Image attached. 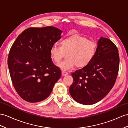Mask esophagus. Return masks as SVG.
<instances>
[{
  "instance_id": "34e87169",
  "label": "esophagus",
  "mask_w": 128,
  "mask_h": 128,
  "mask_svg": "<svg viewBox=\"0 0 128 128\" xmlns=\"http://www.w3.org/2000/svg\"><path fill=\"white\" fill-rule=\"evenodd\" d=\"M61 74H62V76H66L67 75H68V73L67 72L64 71V70H62V71Z\"/></svg>"
}]
</instances>
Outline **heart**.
<instances>
[{"label":"heart","instance_id":"obj_1","mask_svg":"<svg viewBox=\"0 0 128 128\" xmlns=\"http://www.w3.org/2000/svg\"><path fill=\"white\" fill-rule=\"evenodd\" d=\"M61 46L56 43L49 49L50 58L55 62H58L67 52V59L58 64L64 70H72L76 66L84 67L88 65L94 58L96 51V44L85 37L73 35L65 37L61 40Z\"/></svg>","mask_w":128,"mask_h":128}]
</instances>
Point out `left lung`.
Listing matches in <instances>:
<instances>
[{
	"instance_id": "left-lung-1",
	"label": "left lung",
	"mask_w": 128,
	"mask_h": 128,
	"mask_svg": "<svg viewBox=\"0 0 128 128\" xmlns=\"http://www.w3.org/2000/svg\"><path fill=\"white\" fill-rule=\"evenodd\" d=\"M92 61L72 73L73 82L70 93L74 100L92 105L102 100L113 88L119 70L117 46L110 40L101 37Z\"/></svg>"
}]
</instances>
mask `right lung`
Instances as JSON below:
<instances>
[{"label":"right lung","instance_id":"obj_1","mask_svg":"<svg viewBox=\"0 0 128 128\" xmlns=\"http://www.w3.org/2000/svg\"><path fill=\"white\" fill-rule=\"evenodd\" d=\"M62 32L52 26L30 28L12 44L8 67L16 91L24 100L36 102L44 100L60 78L61 72L52 62L49 49L61 38Z\"/></svg>","mask_w":128,"mask_h":128}]
</instances>
